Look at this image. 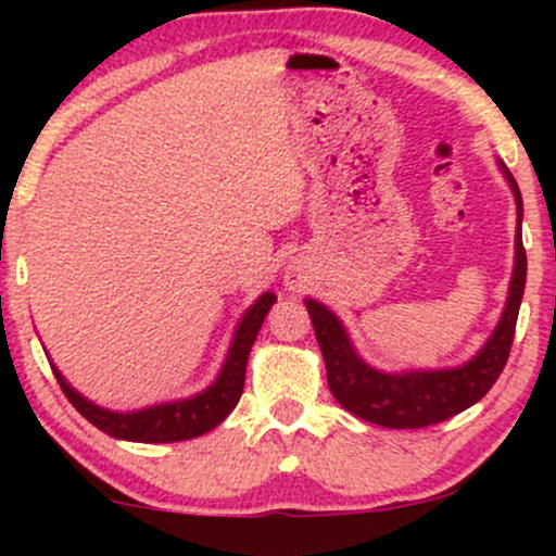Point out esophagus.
I'll return each instance as SVG.
<instances>
[{
  "label": "esophagus",
  "instance_id": "1",
  "mask_svg": "<svg viewBox=\"0 0 556 556\" xmlns=\"http://www.w3.org/2000/svg\"><path fill=\"white\" fill-rule=\"evenodd\" d=\"M285 282L290 290H303L305 282H308V277H305L303 269H298V266H292V269H287L285 274Z\"/></svg>",
  "mask_w": 556,
  "mask_h": 556
}]
</instances>
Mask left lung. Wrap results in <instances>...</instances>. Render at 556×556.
I'll return each mask as SVG.
<instances>
[{"instance_id": "1", "label": "left lung", "mask_w": 556, "mask_h": 556, "mask_svg": "<svg viewBox=\"0 0 556 556\" xmlns=\"http://www.w3.org/2000/svg\"><path fill=\"white\" fill-rule=\"evenodd\" d=\"M500 169L515 195L518 206V227H515V269L509 279L507 303L494 331L481 350L470 361L450 368H413V371H381L371 363L361 358L344 329L342 318L334 311L305 298V308L314 324L318 348L327 363V381L334 400L348 413L368 424L384 426V429H424V426L442 424L476 405L483 394L500 379L509 348H513L515 324L522 290H526V248H522V198L515 177L504 167Z\"/></svg>"}]
</instances>
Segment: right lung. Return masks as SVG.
Here are the masks:
<instances>
[{
  "label": "right lung",
  "instance_id": "obj_1",
  "mask_svg": "<svg viewBox=\"0 0 556 556\" xmlns=\"http://www.w3.org/2000/svg\"><path fill=\"white\" fill-rule=\"evenodd\" d=\"M274 303H277L274 292H264V295L253 300L251 308L242 314L238 327H235L232 342H229L225 363H222L216 379L203 392L190 394L185 400L159 402V405L140 407V410H110V407H101L93 400L83 397L78 389L62 376L54 363L52 371L56 381H60L65 397L73 402L75 410L86 420H91L96 429L110 433L114 439L143 444L195 439L201 433L216 429L235 410V405H238L242 387H245L248 355H251L261 324H264V318Z\"/></svg>",
  "mask_w": 556,
  "mask_h": 556
}]
</instances>
